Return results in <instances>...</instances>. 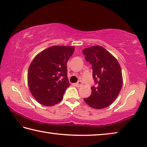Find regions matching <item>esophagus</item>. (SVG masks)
Wrapping results in <instances>:
<instances>
[{"instance_id": "esophagus-1", "label": "esophagus", "mask_w": 147, "mask_h": 147, "mask_svg": "<svg viewBox=\"0 0 147 147\" xmlns=\"http://www.w3.org/2000/svg\"><path fill=\"white\" fill-rule=\"evenodd\" d=\"M74 85H75L76 87H81V86L83 85V83L81 81H80V82H78V83H75V84H74Z\"/></svg>"}]
</instances>
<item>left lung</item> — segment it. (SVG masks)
<instances>
[{"label":"left lung","instance_id":"8db88e82","mask_svg":"<svg viewBox=\"0 0 147 147\" xmlns=\"http://www.w3.org/2000/svg\"><path fill=\"white\" fill-rule=\"evenodd\" d=\"M85 59L92 64L95 86L85 102L95 109H102L112 104L122 86V70L119 62L102 47L94 46L83 50Z\"/></svg>","mask_w":147,"mask_h":147}]
</instances>
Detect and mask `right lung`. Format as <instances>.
I'll use <instances>...</instances> for the list:
<instances>
[{
	"label": "right lung",
	"instance_id": "add662e5",
	"mask_svg": "<svg viewBox=\"0 0 147 147\" xmlns=\"http://www.w3.org/2000/svg\"><path fill=\"white\" fill-rule=\"evenodd\" d=\"M73 47L53 46L34 58L28 70V85L37 102L51 106L59 102L70 86L67 78V60Z\"/></svg>",
	"mask_w": 147,
	"mask_h": 147
}]
</instances>
